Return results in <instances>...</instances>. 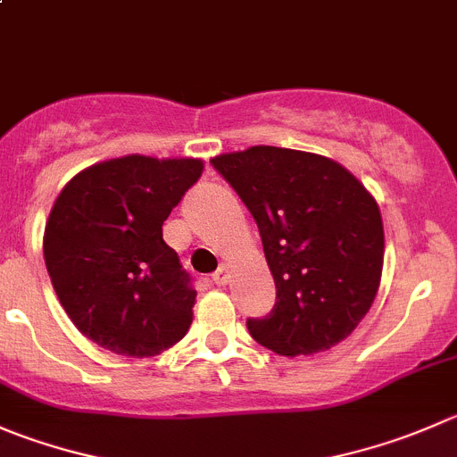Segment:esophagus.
Instances as JSON below:
<instances>
[{
    "label": "esophagus",
    "mask_w": 457,
    "mask_h": 457,
    "mask_svg": "<svg viewBox=\"0 0 457 457\" xmlns=\"http://www.w3.org/2000/svg\"><path fill=\"white\" fill-rule=\"evenodd\" d=\"M228 278H229V268L225 263L220 265L214 274H212V281H214L216 286H225V283H228Z\"/></svg>",
    "instance_id": "esophagus-1"
}]
</instances>
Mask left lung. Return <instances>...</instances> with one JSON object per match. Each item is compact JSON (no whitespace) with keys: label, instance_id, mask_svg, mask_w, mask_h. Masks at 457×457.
Returning a JSON list of instances; mask_svg holds the SVG:
<instances>
[{"label":"left lung","instance_id":"obj_1","mask_svg":"<svg viewBox=\"0 0 457 457\" xmlns=\"http://www.w3.org/2000/svg\"><path fill=\"white\" fill-rule=\"evenodd\" d=\"M212 167L256 220L277 286L265 317L247 319L261 346L314 355L346 339L378 295L384 225L375 198L348 170L317 154L250 147Z\"/></svg>","mask_w":457,"mask_h":457}]
</instances>
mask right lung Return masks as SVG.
<instances>
[{
  "label": "right lung",
  "mask_w": 457,
  "mask_h": 457,
  "mask_svg": "<svg viewBox=\"0 0 457 457\" xmlns=\"http://www.w3.org/2000/svg\"><path fill=\"white\" fill-rule=\"evenodd\" d=\"M194 158L125 156L79 171L60 192L44 261L82 335L125 357H152L192 326L196 290L162 223L201 179Z\"/></svg>",
  "instance_id": "add662e5"
}]
</instances>
